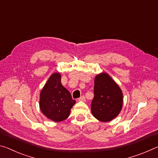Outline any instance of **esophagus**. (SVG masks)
Listing matches in <instances>:
<instances>
[{"label":"esophagus","instance_id":"obj_1","mask_svg":"<svg viewBox=\"0 0 158 158\" xmlns=\"http://www.w3.org/2000/svg\"><path fill=\"white\" fill-rule=\"evenodd\" d=\"M78 101H85V96H83V95H82V96H81V97L79 98L78 99Z\"/></svg>","mask_w":158,"mask_h":158}]
</instances>
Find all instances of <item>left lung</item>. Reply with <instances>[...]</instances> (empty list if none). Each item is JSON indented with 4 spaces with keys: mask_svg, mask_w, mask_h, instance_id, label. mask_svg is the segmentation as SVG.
Returning <instances> with one entry per match:
<instances>
[{
    "mask_svg": "<svg viewBox=\"0 0 158 158\" xmlns=\"http://www.w3.org/2000/svg\"><path fill=\"white\" fill-rule=\"evenodd\" d=\"M94 93L91 103L94 117L102 122H108L117 117L123 107V92L107 73L95 77Z\"/></svg>",
    "mask_w": 158,
    "mask_h": 158,
    "instance_id": "left-lung-1",
    "label": "left lung"
}]
</instances>
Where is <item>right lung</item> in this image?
<instances>
[{"mask_svg":"<svg viewBox=\"0 0 158 158\" xmlns=\"http://www.w3.org/2000/svg\"><path fill=\"white\" fill-rule=\"evenodd\" d=\"M76 103L71 94L61 83V75L53 73L40 94V108L48 118L61 122L69 117Z\"/></svg>","mask_w":158,"mask_h":158,"instance_id":"add662e5","label":"right lung"}]
</instances>
